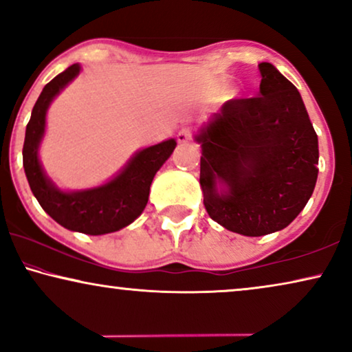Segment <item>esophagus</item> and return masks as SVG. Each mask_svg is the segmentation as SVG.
Masks as SVG:
<instances>
[{
    "mask_svg": "<svg viewBox=\"0 0 352 352\" xmlns=\"http://www.w3.org/2000/svg\"><path fill=\"white\" fill-rule=\"evenodd\" d=\"M192 136H194V131H192V128L184 126V128L179 129V133H177V141H179V142H189Z\"/></svg>",
    "mask_w": 352,
    "mask_h": 352,
    "instance_id": "obj_1",
    "label": "esophagus"
}]
</instances>
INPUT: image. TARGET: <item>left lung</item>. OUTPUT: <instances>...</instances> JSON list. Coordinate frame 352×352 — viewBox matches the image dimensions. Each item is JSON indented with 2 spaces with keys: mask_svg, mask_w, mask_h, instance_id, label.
<instances>
[{
  "mask_svg": "<svg viewBox=\"0 0 352 352\" xmlns=\"http://www.w3.org/2000/svg\"><path fill=\"white\" fill-rule=\"evenodd\" d=\"M259 96L230 99L201 129L200 186L210 218L259 237L287 228L314 192L319 144L295 85L261 62ZM228 189L219 194L215 182Z\"/></svg>",
  "mask_w": 352,
  "mask_h": 352,
  "instance_id": "left-lung-1",
  "label": "left lung"
}]
</instances>
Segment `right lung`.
<instances>
[{
    "mask_svg": "<svg viewBox=\"0 0 352 352\" xmlns=\"http://www.w3.org/2000/svg\"><path fill=\"white\" fill-rule=\"evenodd\" d=\"M78 74L80 65H70L43 88L27 124L22 148L23 168L38 204L56 223L76 232L102 235L126 228L142 213L147 205L153 176L170 158L176 141L168 139L138 152L126 168L107 184L80 192L57 189L41 170L38 146L45 134L46 110L51 100Z\"/></svg>",
    "mask_w": 352,
    "mask_h": 352,
    "instance_id": "obj_1",
    "label": "right lung"
}]
</instances>
